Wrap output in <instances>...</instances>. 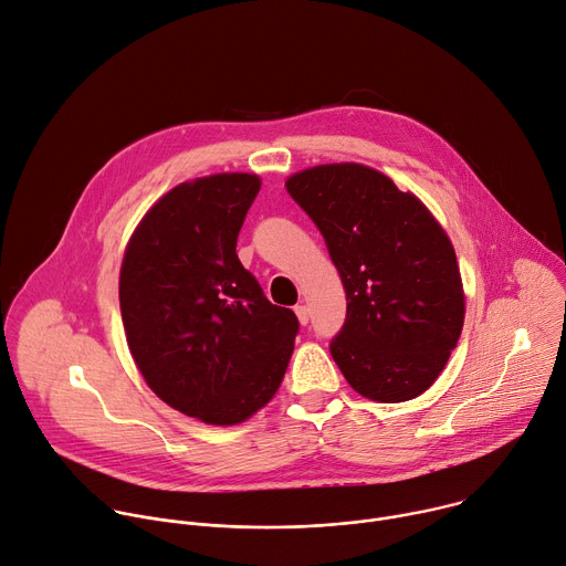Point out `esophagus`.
Here are the masks:
<instances>
[{"mask_svg": "<svg viewBox=\"0 0 566 566\" xmlns=\"http://www.w3.org/2000/svg\"><path fill=\"white\" fill-rule=\"evenodd\" d=\"M294 312H296L298 323H301V325H307V321H310V307H307V305H296Z\"/></svg>", "mask_w": 566, "mask_h": 566, "instance_id": "34e87169", "label": "esophagus"}]
</instances>
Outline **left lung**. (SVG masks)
<instances>
[{
  "label": "left lung",
  "instance_id": "left-lung-1",
  "mask_svg": "<svg viewBox=\"0 0 566 566\" xmlns=\"http://www.w3.org/2000/svg\"><path fill=\"white\" fill-rule=\"evenodd\" d=\"M285 187L323 234L346 290V323L329 344L338 370L373 401L419 397L464 325L453 243L417 196L366 165H318Z\"/></svg>",
  "mask_w": 566,
  "mask_h": 566
}]
</instances>
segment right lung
Here are the masks:
<instances>
[{"label": "right lung", "instance_id": "add662e5", "mask_svg": "<svg viewBox=\"0 0 566 566\" xmlns=\"http://www.w3.org/2000/svg\"><path fill=\"white\" fill-rule=\"evenodd\" d=\"M256 174H213L167 191L140 220L120 268L132 357L171 408L234 426L279 390L298 318L270 303L237 254Z\"/></svg>", "mask_w": 566, "mask_h": 566}]
</instances>
